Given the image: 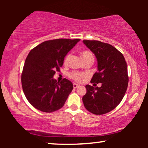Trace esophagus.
<instances>
[{"instance_id": "1", "label": "esophagus", "mask_w": 148, "mask_h": 148, "mask_svg": "<svg viewBox=\"0 0 148 148\" xmlns=\"http://www.w3.org/2000/svg\"><path fill=\"white\" fill-rule=\"evenodd\" d=\"M79 86V85H78V84H73V88L75 89L77 88H78Z\"/></svg>"}]
</instances>
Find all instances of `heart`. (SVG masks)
Segmentation results:
<instances>
[{"instance_id":"obj_1","label":"heart","mask_w":148,"mask_h":148,"mask_svg":"<svg viewBox=\"0 0 148 148\" xmlns=\"http://www.w3.org/2000/svg\"><path fill=\"white\" fill-rule=\"evenodd\" d=\"M71 56V54H68L67 55L65 56V58H64V64H66L69 61ZM82 56L83 59L84 60V61L88 59H90V58H94V56H93L92 52L89 51L83 52L82 53ZM69 76V77L71 78L72 79L76 81V82H79L82 77H84V74H82L78 72H72L71 73Z\"/></svg>"}]
</instances>
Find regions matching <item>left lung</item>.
<instances>
[{
	"label": "left lung",
	"mask_w": 148,
	"mask_h": 148,
	"mask_svg": "<svg viewBox=\"0 0 148 148\" xmlns=\"http://www.w3.org/2000/svg\"><path fill=\"white\" fill-rule=\"evenodd\" d=\"M83 42L98 61V72L93 75L91 83L102 84L100 88L86 85L83 102L93 114H106L118 106L126 92L129 82L127 62L123 54L110 44L98 40Z\"/></svg>",
	"instance_id": "1"
}]
</instances>
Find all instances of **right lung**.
Wrapping results in <instances>:
<instances>
[{
  "label": "right lung",
  "mask_w": 148,
  "mask_h": 148,
  "mask_svg": "<svg viewBox=\"0 0 148 148\" xmlns=\"http://www.w3.org/2000/svg\"><path fill=\"white\" fill-rule=\"evenodd\" d=\"M79 39H56L42 42L28 54L21 75L24 94L38 110L52 112L64 106L73 89L69 80L57 82L53 77L60 71L66 54Z\"/></svg>",
  "instance_id": "right-lung-1"
}]
</instances>
